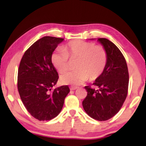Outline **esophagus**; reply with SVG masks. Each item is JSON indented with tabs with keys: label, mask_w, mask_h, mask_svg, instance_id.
Listing matches in <instances>:
<instances>
[{
	"label": "esophagus",
	"mask_w": 146,
	"mask_h": 146,
	"mask_svg": "<svg viewBox=\"0 0 146 146\" xmlns=\"http://www.w3.org/2000/svg\"><path fill=\"white\" fill-rule=\"evenodd\" d=\"M77 88H78V87H76V86H71V87H70V89H71V90H76Z\"/></svg>",
	"instance_id": "esophagus-1"
}]
</instances>
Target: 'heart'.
<instances>
[{
  "label": "heart",
  "instance_id": "1",
  "mask_svg": "<svg viewBox=\"0 0 146 146\" xmlns=\"http://www.w3.org/2000/svg\"><path fill=\"white\" fill-rule=\"evenodd\" d=\"M71 60L75 63L76 70L64 73L60 77L64 84L79 85L88 78L94 81L100 78L105 71L108 62V53L101 45H95L92 42L75 40L53 52L51 62L54 67L60 73L67 71L71 66Z\"/></svg>",
  "mask_w": 146,
  "mask_h": 146
}]
</instances>
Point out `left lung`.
Returning a JSON list of instances; mask_svg holds the SVG:
<instances>
[{"label":"left lung","instance_id":"left-lung-1","mask_svg":"<svg viewBox=\"0 0 146 146\" xmlns=\"http://www.w3.org/2000/svg\"><path fill=\"white\" fill-rule=\"evenodd\" d=\"M108 53V62L102 75L93 83L97 89L84 86L87 91L82 102L86 113L94 119L106 121L119 111L128 95L129 74L126 61L114 43L98 38Z\"/></svg>","mask_w":146,"mask_h":146}]
</instances>
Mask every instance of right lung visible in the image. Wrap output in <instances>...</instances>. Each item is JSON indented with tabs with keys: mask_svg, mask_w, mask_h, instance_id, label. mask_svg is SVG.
Returning <instances> with one entry per match:
<instances>
[{
	"mask_svg": "<svg viewBox=\"0 0 146 146\" xmlns=\"http://www.w3.org/2000/svg\"><path fill=\"white\" fill-rule=\"evenodd\" d=\"M63 40L56 37H43L25 52L20 62L18 93L27 111L39 121L58 116L70 91L67 85L52 89L59 76L52 64L51 56Z\"/></svg>",
	"mask_w": 146,
	"mask_h": 146,
	"instance_id": "1",
	"label": "right lung"
}]
</instances>
